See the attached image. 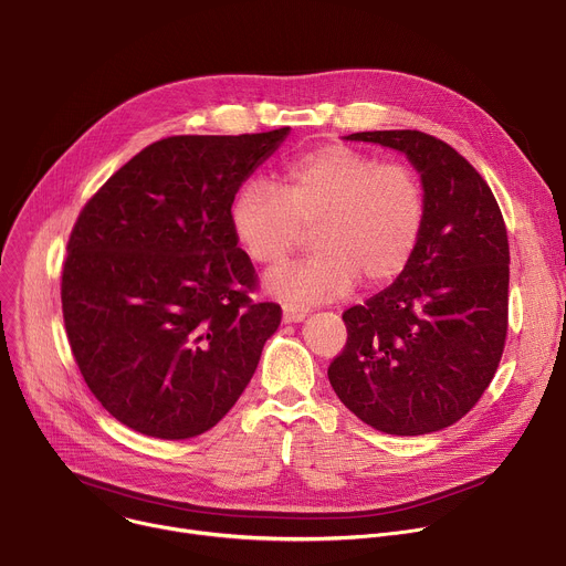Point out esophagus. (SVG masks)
I'll return each instance as SVG.
<instances>
[{
  "label": "esophagus",
  "instance_id": "obj_1",
  "mask_svg": "<svg viewBox=\"0 0 566 566\" xmlns=\"http://www.w3.org/2000/svg\"><path fill=\"white\" fill-rule=\"evenodd\" d=\"M306 315H308V308L296 306V303H285V306H283V322L285 324H296L301 319H306Z\"/></svg>",
  "mask_w": 566,
  "mask_h": 566
}]
</instances>
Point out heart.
I'll return each mask as SVG.
<instances>
[{"label":"heart","instance_id":"1","mask_svg":"<svg viewBox=\"0 0 566 566\" xmlns=\"http://www.w3.org/2000/svg\"><path fill=\"white\" fill-rule=\"evenodd\" d=\"M426 190L399 160H378L344 143H324L292 156L276 188L247 181L229 222L251 263L276 268L311 231L313 255L270 274L268 287L290 301H328L399 279L421 242Z\"/></svg>","mask_w":566,"mask_h":566}]
</instances>
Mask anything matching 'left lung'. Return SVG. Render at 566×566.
<instances>
[{
    "instance_id": "obj_1",
    "label": "left lung",
    "mask_w": 566,
    "mask_h": 566,
    "mask_svg": "<svg viewBox=\"0 0 566 566\" xmlns=\"http://www.w3.org/2000/svg\"><path fill=\"white\" fill-rule=\"evenodd\" d=\"M346 140L403 151L426 190V227L406 272L342 313L344 349L328 367L339 401L387 434L462 419L490 387L507 335L510 247L488 181L444 140L401 128Z\"/></svg>"
}]
</instances>
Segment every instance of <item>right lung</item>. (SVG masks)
<instances>
[{"label":"right lung","instance_id":"right-lung-1","mask_svg":"<svg viewBox=\"0 0 566 566\" xmlns=\"http://www.w3.org/2000/svg\"><path fill=\"white\" fill-rule=\"evenodd\" d=\"M287 132L163 138L81 208L63 319L85 385L119 423L188 440L244 392L283 313L251 298L258 274L229 210Z\"/></svg>","mask_w":566,"mask_h":566}]
</instances>
